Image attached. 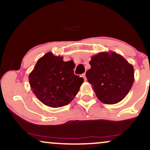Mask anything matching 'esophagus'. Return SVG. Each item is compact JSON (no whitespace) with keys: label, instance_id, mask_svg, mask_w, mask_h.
I'll use <instances>...</instances> for the list:
<instances>
[{"label":"esophagus","instance_id":"1","mask_svg":"<svg viewBox=\"0 0 150 150\" xmlns=\"http://www.w3.org/2000/svg\"><path fill=\"white\" fill-rule=\"evenodd\" d=\"M82 77H83V78H84V80H85V81L87 80V78H86V73H83V74H82Z\"/></svg>","mask_w":150,"mask_h":150}]
</instances>
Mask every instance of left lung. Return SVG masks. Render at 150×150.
Listing matches in <instances>:
<instances>
[{
  "label": "left lung",
  "mask_w": 150,
  "mask_h": 150,
  "mask_svg": "<svg viewBox=\"0 0 150 150\" xmlns=\"http://www.w3.org/2000/svg\"><path fill=\"white\" fill-rule=\"evenodd\" d=\"M86 77L99 101L106 104L119 102L134 82V69L120 55L101 52L93 56Z\"/></svg>",
  "instance_id": "1"
}]
</instances>
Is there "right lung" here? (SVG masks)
Listing matches in <instances>:
<instances>
[{
	"mask_svg": "<svg viewBox=\"0 0 150 150\" xmlns=\"http://www.w3.org/2000/svg\"><path fill=\"white\" fill-rule=\"evenodd\" d=\"M75 63L49 52L38 60L29 75L31 90L50 107L65 106L74 99L84 80L74 74Z\"/></svg>",
	"mask_w": 150,
	"mask_h": 150,
	"instance_id": "add662e5",
	"label": "right lung"
}]
</instances>
